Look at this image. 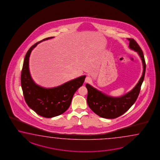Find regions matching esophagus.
<instances>
[{
	"mask_svg": "<svg viewBox=\"0 0 160 160\" xmlns=\"http://www.w3.org/2000/svg\"><path fill=\"white\" fill-rule=\"evenodd\" d=\"M91 81V78H90L89 76H87V77H86V78H85V82H90Z\"/></svg>",
	"mask_w": 160,
	"mask_h": 160,
	"instance_id": "obj_1",
	"label": "esophagus"
}]
</instances>
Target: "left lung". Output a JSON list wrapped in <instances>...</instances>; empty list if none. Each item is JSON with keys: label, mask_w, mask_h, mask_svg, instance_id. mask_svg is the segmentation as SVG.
I'll return each instance as SVG.
<instances>
[{"label": "left lung", "mask_w": 160, "mask_h": 160, "mask_svg": "<svg viewBox=\"0 0 160 160\" xmlns=\"http://www.w3.org/2000/svg\"><path fill=\"white\" fill-rule=\"evenodd\" d=\"M128 40L129 41V47L137 52L142 60L143 65L142 75L132 90L125 95L118 98L105 95L89 84H86L85 86L88 90V106L92 111L101 118H115L120 116L133 105L140 93L146 70L145 61L143 52L138 43L133 39L128 38Z\"/></svg>", "instance_id": "left-lung-1"}]
</instances>
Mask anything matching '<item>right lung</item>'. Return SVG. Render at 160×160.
I'll return each mask as SVG.
<instances>
[{"label":"right lung","instance_id":"1","mask_svg":"<svg viewBox=\"0 0 160 160\" xmlns=\"http://www.w3.org/2000/svg\"><path fill=\"white\" fill-rule=\"evenodd\" d=\"M53 38L44 39L29 48L25 56L21 73V85L27 104L37 114L46 118L60 115L68 109L73 95L83 84L86 77L84 75L51 88H43L33 82L29 69L31 52L40 42Z\"/></svg>","mask_w":160,"mask_h":160}]
</instances>
